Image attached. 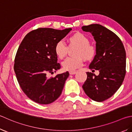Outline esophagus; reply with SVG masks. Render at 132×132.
<instances>
[{
	"mask_svg": "<svg viewBox=\"0 0 132 132\" xmlns=\"http://www.w3.org/2000/svg\"><path fill=\"white\" fill-rule=\"evenodd\" d=\"M77 73V71H70V72H69V74H71V75H74V74H76Z\"/></svg>",
	"mask_w": 132,
	"mask_h": 132,
	"instance_id": "34e87169",
	"label": "esophagus"
}]
</instances>
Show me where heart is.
<instances>
[{"mask_svg": "<svg viewBox=\"0 0 132 132\" xmlns=\"http://www.w3.org/2000/svg\"><path fill=\"white\" fill-rule=\"evenodd\" d=\"M67 42L69 47H77L75 55L76 58H68L62 62L64 70L74 71L81 68L83 64V58L90 60L95 56L96 50L93 45H90L88 38L84 34L76 32L68 37ZM55 53L59 59H63L68 52V48L64 43L60 41L55 46Z\"/></svg>", "mask_w": 132, "mask_h": 132, "instance_id": "b5f03b06", "label": "heart"}]
</instances>
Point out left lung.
Listing matches in <instances>:
<instances>
[{
  "mask_svg": "<svg viewBox=\"0 0 132 132\" xmlns=\"http://www.w3.org/2000/svg\"><path fill=\"white\" fill-rule=\"evenodd\" d=\"M96 42V55L89 68L99 71L98 76L87 72L82 88L88 97L101 102L111 97L122 84L126 74V52L121 39L114 32L99 24L84 26Z\"/></svg>",
  "mask_w": 132,
  "mask_h": 132,
  "instance_id": "obj_1",
  "label": "left lung"
}]
</instances>
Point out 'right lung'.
Wrapping results in <instances>:
<instances>
[{"mask_svg": "<svg viewBox=\"0 0 132 132\" xmlns=\"http://www.w3.org/2000/svg\"><path fill=\"white\" fill-rule=\"evenodd\" d=\"M72 29L39 28L28 33L16 52L14 69L25 95L41 104L54 102L61 95L68 71L48 78V73L61 68L55 46Z\"/></svg>", "mask_w": 132, "mask_h": 132, "instance_id": "right-lung-1", "label": "right lung"}]
</instances>
